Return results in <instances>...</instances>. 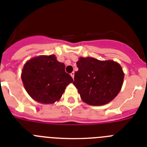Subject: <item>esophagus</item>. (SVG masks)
<instances>
[{"mask_svg": "<svg viewBox=\"0 0 147 147\" xmlns=\"http://www.w3.org/2000/svg\"><path fill=\"white\" fill-rule=\"evenodd\" d=\"M70 76H71V77H72V78H74V76H75V72H74V71H72V72H71V73L70 74Z\"/></svg>", "mask_w": 147, "mask_h": 147, "instance_id": "obj_1", "label": "esophagus"}]
</instances>
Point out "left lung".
Masks as SVG:
<instances>
[{
    "instance_id": "left-lung-1",
    "label": "left lung",
    "mask_w": 147,
    "mask_h": 147,
    "mask_svg": "<svg viewBox=\"0 0 147 147\" xmlns=\"http://www.w3.org/2000/svg\"><path fill=\"white\" fill-rule=\"evenodd\" d=\"M73 84L81 99L90 105H103L115 98L121 90L124 73L119 63L112 60L81 57L77 62Z\"/></svg>"
}]
</instances>
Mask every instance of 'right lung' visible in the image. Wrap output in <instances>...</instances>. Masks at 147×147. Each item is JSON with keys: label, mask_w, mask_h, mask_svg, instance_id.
<instances>
[{"label": "right lung", "mask_w": 147, "mask_h": 147, "mask_svg": "<svg viewBox=\"0 0 147 147\" xmlns=\"http://www.w3.org/2000/svg\"><path fill=\"white\" fill-rule=\"evenodd\" d=\"M22 79L28 94L36 102L51 104L59 100L73 81L65 71V65L55 55L39 56L24 64Z\"/></svg>", "instance_id": "1"}]
</instances>
